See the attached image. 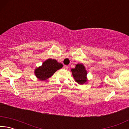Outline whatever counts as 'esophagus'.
Returning a JSON list of instances; mask_svg holds the SVG:
<instances>
[{
	"label": "esophagus",
	"instance_id": "obj_1",
	"mask_svg": "<svg viewBox=\"0 0 129 129\" xmlns=\"http://www.w3.org/2000/svg\"><path fill=\"white\" fill-rule=\"evenodd\" d=\"M68 68H69V67L68 66H67V65H65V66H64V69H68Z\"/></svg>",
	"mask_w": 129,
	"mask_h": 129
}]
</instances>
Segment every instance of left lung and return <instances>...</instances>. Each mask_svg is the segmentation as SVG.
Here are the masks:
<instances>
[{"instance_id": "8db88e82", "label": "left lung", "mask_w": 129, "mask_h": 129, "mask_svg": "<svg viewBox=\"0 0 129 129\" xmlns=\"http://www.w3.org/2000/svg\"><path fill=\"white\" fill-rule=\"evenodd\" d=\"M71 71L72 72L73 78L77 84L83 85L88 82L87 78L88 72L82 64H77L75 68L72 69Z\"/></svg>"}]
</instances>
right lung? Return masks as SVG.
Returning <instances> with one entry per match:
<instances>
[{
    "label": "right lung",
    "instance_id": "right-lung-1",
    "mask_svg": "<svg viewBox=\"0 0 129 129\" xmlns=\"http://www.w3.org/2000/svg\"><path fill=\"white\" fill-rule=\"evenodd\" d=\"M62 67L61 63L57 62L56 60L48 58L43 63L42 65L35 69L34 73L39 80L45 81Z\"/></svg>",
    "mask_w": 129,
    "mask_h": 129
}]
</instances>
